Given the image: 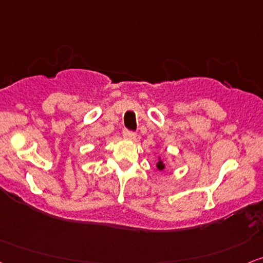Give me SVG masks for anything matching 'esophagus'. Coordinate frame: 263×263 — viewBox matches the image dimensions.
I'll return each instance as SVG.
<instances>
[{"instance_id": "1", "label": "esophagus", "mask_w": 263, "mask_h": 263, "mask_svg": "<svg viewBox=\"0 0 263 263\" xmlns=\"http://www.w3.org/2000/svg\"><path fill=\"white\" fill-rule=\"evenodd\" d=\"M124 137L127 138V139H131V141H136V138H137V134H136L135 131H129V129H124Z\"/></svg>"}]
</instances>
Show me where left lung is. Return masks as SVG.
Wrapping results in <instances>:
<instances>
[{
    "label": "left lung",
    "instance_id": "obj_1",
    "mask_svg": "<svg viewBox=\"0 0 263 263\" xmlns=\"http://www.w3.org/2000/svg\"><path fill=\"white\" fill-rule=\"evenodd\" d=\"M158 168H159V170H162V168H164V165H162V161H159Z\"/></svg>",
    "mask_w": 263,
    "mask_h": 263
}]
</instances>
